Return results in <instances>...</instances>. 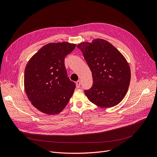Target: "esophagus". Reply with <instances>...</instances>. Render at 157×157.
<instances>
[{
    "label": "esophagus",
    "instance_id": "esophagus-1",
    "mask_svg": "<svg viewBox=\"0 0 157 157\" xmlns=\"http://www.w3.org/2000/svg\"><path fill=\"white\" fill-rule=\"evenodd\" d=\"M76 87H77L78 88H80V86H81V81H78L76 82Z\"/></svg>",
    "mask_w": 157,
    "mask_h": 157
}]
</instances>
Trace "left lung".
Returning a JSON list of instances; mask_svg holds the SVG:
<instances>
[{
    "label": "left lung",
    "instance_id": "left-lung-1",
    "mask_svg": "<svg viewBox=\"0 0 157 157\" xmlns=\"http://www.w3.org/2000/svg\"><path fill=\"white\" fill-rule=\"evenodd\" d=\"M92 73L93 85L85 90L89 101L101 108H111L125 97L131 73L125 58L108 41L94 39L77 45Z\"/></svg>",
    "mask_w": 157,
    "mask_h": 157
}]
</instances>
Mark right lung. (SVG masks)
Returning a JSON list of instances; mask_svg holds the SVG:
<instances>
[{
  "label": "right lung",
  "instance_id": "1",
  "mask_svg": "<svg viewBox=\"0 0 157 157\" xmlns=\"http://www.w3.org/2000/svg\"><path fill=\"white\" fill-rule=\"evenodd\" d=\"M76 46L67 42L47 44L26 65L25 90L39 111L48 114H59L69 102L76 85L67 77L64 60Z\"/></svg>",
  "mask_w": 157,
  "mask_h": 157
}]
</instances>
